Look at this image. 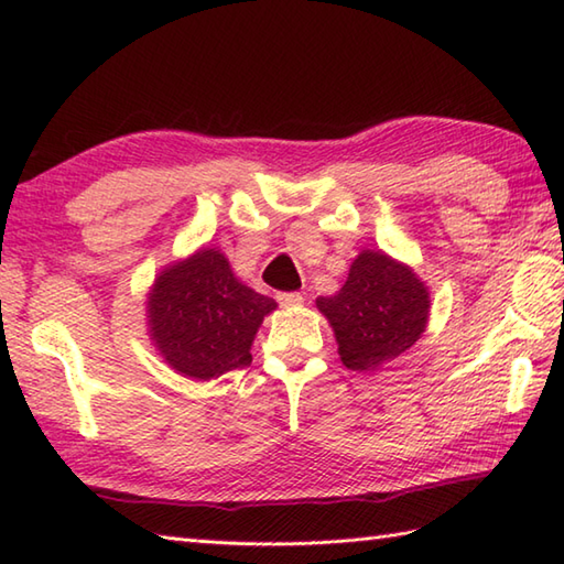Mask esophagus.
<instances>
[{
	"label": "esophagus",
	"instance_id": "1",
	"mask_svg": "<svg viewBox=\"0 0 564 564\" xmlns=\"http://www.w3.org/2000/svg\"><path fill=\"white\" fill-rule=\"evenodd\" d=\"M275 297H279V303L283 307H297V305H303V301H305L303 293H295V291L293 293H279Z\"/></svg>",
	"mask_w": 564,
	"mask_h": 564
}]
</instances>
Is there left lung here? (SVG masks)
Returning a JSON list of instances; mask_svg holds the SVG:
<instances>
[{"mask_svg":"<svg viewBox=\"0 0 564 564\" xmlns=\"http://www.w3.org/2000/svg\"><path fill=\"white\" fill-rule=\"evenodd\" d=\"M339 344L341 364L376 370L422 337L429 319V293L412 269L382 251H361L344 289L317 297Z\"/></svg>","mask_w":564,"mask_h":564,"instance_id":"8db88e82","label":"left lung"}]
</instances>
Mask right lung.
Segmentation results:
<instances>
[{"mask_svg": "<svg viewBox=\"0 0 564 564\" xmlns=\"http://www.w3.org/2000/svg\"><path fill=\"white\" fill-rule=\"evenodd\" d=\"M150 332L178 373L210 380L251 364V341L273 297L239 283L218 249L162 271L150 293Z\"/></svg>", "mask_w": 564, "mask_h": 564, "instance_id": "obj_1", "label": "right lung"}]
</instances>
